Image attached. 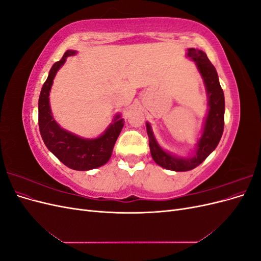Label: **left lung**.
Segmentation results:
<instances>
[{"instance_id":"left-lung-1","label":"left lung","mask_w":261,"mask_h":261,"mask_svg":"<svg viewBox=\"0 0 261 261\" xmlns=\"http://www.w3.org/2000/svg\"><path fill=\"white\" fill-rule=\"evenodd\" d=\"M187 55L193 59L198 66L204 84H206L209 96V112L206 123H204L202 136L199 139L198 146H197L196 155L189 158V159H180V158H175L167 153L156 144L150 125L147 124L149 148L152 159L160 167L176 172L193 170L202 163L204 159L217 148L221 137H222L224 128V94L220 86L215 66L207 58V54L200 50L191 48L188 49Z\"/></svg>"}]
</instances>
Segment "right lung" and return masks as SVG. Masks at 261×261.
<instances>
[{
	"label": "right lung",
	"instance_id": "add662e5",
	"mask_svg": "<svg viewBox=\"0 0 261 261\" xmlns=\"http://www.w3.org/2000/svg\"><path fill=\"white\" fill-rule=\"evenodd\" d=\"M75 51L67 50L63 58L55 62L50 73L44 82L39 97V129L44 144L50 151L64 163L66 167L77 170L87 171L96 169L106 164L112 154L115 141L123 128L124 121L116 116V121L99 138L83 139L64 129L53 120L50 105L49 92L59 68L64 64L69 55H74Z\"/></svg>",
	"mask_w": 261,
	"mask_h": 261
}]
</instances>
